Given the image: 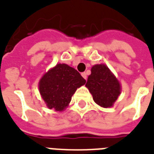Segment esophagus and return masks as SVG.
I'll return each instance as SVG.
<instances>
[{
  "label": "esophagus",
  "instance_id": "34e87169",
  "mask_svg": "<svg viewBox=\"0 0 154 154\" xmlns=\"http://www.w3.org/2000/svg\"><path fill=\"white\" fill-rule=\"evenodd\" d=\"M82 77H84V78H85V80L87 79V73H86V72H82Z\"/></svg>",
  "mask_w": 154,
  "mask_h": 154
}]
</instances>
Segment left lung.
Masks as SVG:
<instances>
[{
  "instance_id": "obj_1",
  "label": "left lung",
  "mask_w": 154,
  "mask_h": 154,
  "mask_svg": "<svg viewBox=\"0 0 154 154\" xmlns=\"http://www.w3.org/2000/svg\"><path fill=\"white\" fill-rule=\"evenodd\" d=\"M85 86L94 101L101 107H111L121 94V85L115 76L105 65H96L91 69Z\"/></svg>"
}]
</instances>
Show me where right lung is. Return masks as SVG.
<instances>
[{"label":"right lung","instance_id":"obj_1","mask_svg":"<svg viewBox=\"0 0 154 154\" xmlns=\"http://www.w3.org/2000/svg\"><path fill=\"white\" fill-rule=\"evenodd\" d=\"M85 82L75 69L65 64H58L41 79L39 90L49 109L62 111L69 105L77 88Z\"/></svg>","mask_w":154,"mask_h":154}]
</instances>
